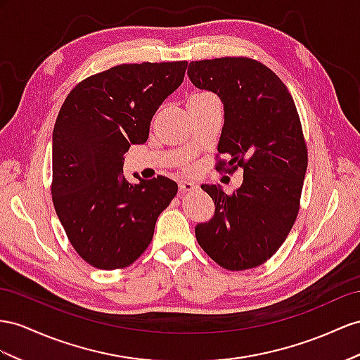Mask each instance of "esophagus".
Wrapping results in <instances>:
<instances>
[{"label": "esophagus", "instance_id": "obj_1", "mask_svg": "<svg viewBox=\"0 0 360 360\" xmlns=\"http://www.w3.org/2000/svg\"><path fill=\"white\" fill-rule=\"evenodd\" d=\"M179 191L181 193H186V191H195L198 188V186L195 182H190V181H179L178 184Z\"/></svg>", "mask_w": 360, "mask_h": 360}]
</instances>
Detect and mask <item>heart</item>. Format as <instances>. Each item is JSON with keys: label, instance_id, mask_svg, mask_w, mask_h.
Instances as JSON below:
<instances>
[{"label": "heart", "instance_id": "b5f03b06", "mask_svg": "<svg viewBox=\"0 0 360 360\" xmlns=\"http://www.w3.org/2000/svg\"><path fill=\"white\" fill-rule=\"evenodd\" d=\"M211 97H214L213 94H210V92L207 91H198V92H193V94L188 97V105H193V103H200V101L204 100H208ZM187 165V164H184Z\"/></svg>", "mask_w": 360, "mask_h": 360}]
</instances>
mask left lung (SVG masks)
<instances>
[{
	"instance_id": "left-lung-1",
	"label": "left lung",
	"mask_w": 360,
	"mask_h": 360,
	"mask_svg": "<svg viewBox=\"0 0 360 360\" xmlns=\"http://www.w3.org/2000/svg\"><path fill=\"white\" fill-rule=\"evenodd\" d=\"M187 75L224 103L217 150L225 160L216 170L243 169L233 195L202 186L216 211L195 228L198 243L228 271L257 268L278 251L298 216L307 147L297 106L280 77L250 58L190 62Z\"/></svg>"
}]
</instances>
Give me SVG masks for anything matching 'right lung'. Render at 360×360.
Segmentation results:
<instances>
[{
  "instance_id": "1",
  "label": "right lung",
  "mask_w": 360,
  "mask_h": 360,
  "mask_svg": "<svg viewBox=\"0 0 360 360\" xmlns=\"http://www.w3.org/2000/svg\"><path fill=\"white\" fill-rule=\"evenodd\" d=\"M186 70V60L123 63L82 80L59 110L53 205L72 248L97 269L132 264L176 196L178 184L165 176L127 182L123 156L147 141L152 117Z\"/></svg>"
}]
</instances>
